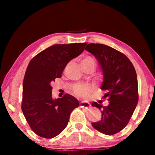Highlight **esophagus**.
I'll return each instance as SVG.
<instances>
[{"mask_svg": "<svg viewBox=\"0 0 155 155\" xmlns=\"http://www.w3.org/2000/svg\"><path fill=\"white\" fill-rule=\"evenodd\" d=\"M80 104H81V107H84V108H88V107H90V103H89V102H87V101H81Z\"/></svg>", "mask_w": 155, "mask_h": 155, "instance_id": "esophagus-1", "label": "esophagus"}]
</instances>
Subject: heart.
<instances>
[{
    "label": "heart",
    "mask_w": 155,
    "mask_h": 155,
    "mask_svg": "<svg viewBox=\"0 0 155 155\" xmlns=\"http://www.w3.org/2000/svg\"><path fill=\"white\" fill-rule=\"evenodd\" d=\"M96 63V60L93 57L91 56H86L85 58L83 59L82 62H81V64H92L95 65ZM75 93L77 94V95L80 96H83L84 95H85L86 94V90L84 88L82 87H78L77 89H76L75 90Z\"/></svg>",
    "instance_id": "b5f03b06"
}]
</instances>
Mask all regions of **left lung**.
Returning a JSON list of instances; mask_svg holds the SVG:
<instances>
[{"mask_svg": "<svg viewBox=\"0 0 155 155\" xmlns=\"http://www.w3.org/2000/svg\"><path fill=\"white\" fill-rule=\"evenodd\" d=\"M85 50L95 56L102 68L104 81L103 96L109 101L107 107L94 102L91 106L102 112L101 120L91 125L104 135L121 131L133 115L137 106L138 83L134 66L128 57L117 50L102 44H89Z\"/></svg>", "mask_w": 155, "mask_h": 155, "instance_id": "1", "label": "left lung"}]
</instances>
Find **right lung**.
Instances as JSON below:
<instances>
[{
    "mask_svg": "<svg viewBox=\"0 0 155 155\" xmlns=\"http://www.w3.org/2000/svg\"><path fill=\"white\" fill-rule=\"evenodd\" d=\"M87 43L55 44L31 60L26 70L21 108L28 125L41 137L51 139L67 127L70 115L79 103L66 94L52 98L51 84L60 78L70 60L83 52Z\"/></svg>",
    "mask_w": 155,
    "mask_h": 155,
    "instance_id": "obj_1",
    "label": "right lung"
}]
</instances>
